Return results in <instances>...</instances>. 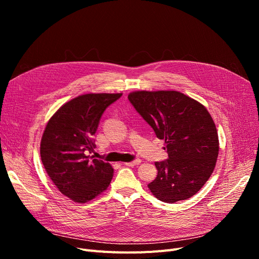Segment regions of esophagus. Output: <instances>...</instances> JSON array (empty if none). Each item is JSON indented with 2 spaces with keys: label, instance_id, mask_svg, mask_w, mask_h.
Segmentation results:
<instances>
[{
  "label": "esophagus",
  "instance_id": "1",
  "mask_svg": "<svg viewBox=\"0 0 259 259\" xmlns=\"http://www.w3.org/2000/svg\"><path fill=\"white\" fill-rule=\"evenodd\" d=\"M140 162H142L140 160H135V161H132V162L124 163V165L125 166H135V165H139Z\"/></svg>",
  "mask_w": 259,
  "mask_h": 259
}]
</instances>
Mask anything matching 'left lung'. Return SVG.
I'll return each instance as SVG.
<instances>
[{"label":"left lung","instance_id":"left-lung-1","mask_svg":"<svg viewBox=\"0 0 259 259\" xmlns=\"http://www.w3.org/2000/svg\"><path fill=\"white\" fill-rule=\"evenodd\" d=\"M128 100L166 144L168 159L154 163L158 175L148 188L162 202L191 198L213 173L219 151L206 108L176 91L133 92Z\"/></svg>","mask_w":259,"mask_h":259}]
</instances>
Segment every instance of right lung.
I'll list each match as a JSON object with an SVG mask.
<instances>
[{"label": "right lung", "mask_w": 259, "mask_h": 259, "mask_svg": "<svg viewBox=\"0 0 259 259\" xmlns=\"http://www.w3.org/2000/svg\"><path fill=\"white\" fill-rule=\"evenodd\" d=\"M122 94H86L61 106L46 125L40 153L46 173L58 190L77 203L104 192L113 168L88 155L96 147L94 136L106 109Z\"/></svg>", "instance_id": "1"}]
</instances>
